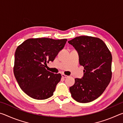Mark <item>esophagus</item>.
Wrapping results in <instances>:
<instances>
[{
  "label": "esophagus",
  "instance_id": "1",
  "mask_svg": "<svg viewBox=\"0 0 123 123\" xmlns=\"http://www.w3.org/2000/svg\"><path fill=\"white\" fill-rule=\"evenodd\" d=\"M62 78H68V76L66 75H65V74H62Z\"/></svg>",
  "mask_w": 123,
  "mask_h": 123
}]
</instances>
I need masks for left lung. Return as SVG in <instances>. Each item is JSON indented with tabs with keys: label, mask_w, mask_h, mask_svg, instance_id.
<instances>
[{
	"label": "left lung",
	"mask_w": 123,
	"mask_h": 123,
	"mask_svg": "<svg viewBox=\"0 0 123 123\" xmlns=\"http://www.w3.org/2000/svg\"><path fill=\"white\" fill-rule=\"evenodd\" d=\"M78 51L84 76L75 79L69 88L74 100L81 103L94 100L103 94L112 78V55L105 43L97 37H76L68 42Z\"/></svg>",
	"instance_id": "obj_1"
}]
</instances>
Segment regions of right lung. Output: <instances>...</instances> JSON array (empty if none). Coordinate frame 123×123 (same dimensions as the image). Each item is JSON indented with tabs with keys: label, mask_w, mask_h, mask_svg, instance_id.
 Listing matches in <instances>:
<instances>
[{
	"label": "right lung",
	"mask_w": 123,
	"mask_h": 123,
	"mask_svg": "<svg viewBox=\"0 0 123 123\" xmlns=\"http://www.w3.org/2000/svg\"><path fill=\"white\" fill-rule=\"evenodd\" d=\"M67 39L29 38L17 48L13 73L20 88L32 98L44 100L54 94L61 79L45 69L47 62L53 61Z\"/></svg>",
	"instance_id": "obj_1"
}]
</instances>
